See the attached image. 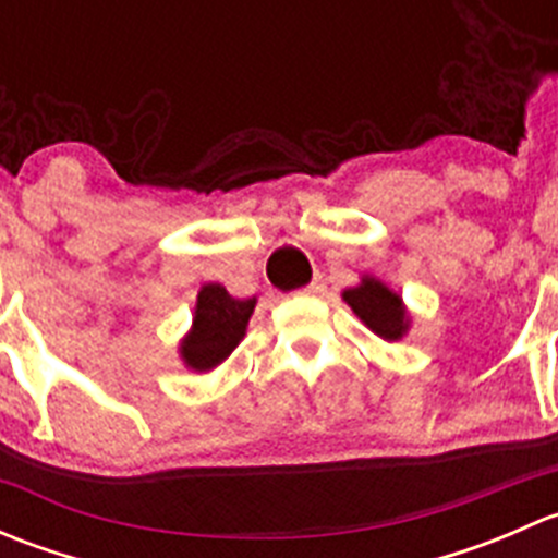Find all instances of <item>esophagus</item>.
<instances>
[{
    "label": "esophagus",
    "instance_id": "1",
    "mask_svg": "<svg viewBox=\"0 0 558 558\" xmlns=\"http://www.w3.org/2000/svg\"><path fill=\"white\" fill-rule=\"evenodd\" d=\"M326 291V286H324V280L320 278H315L311 286H305V289H302V294H307V296H320Z\"/></svg>",
    "mask_w": 558,
    "mask_h": 558
}]
</instances>
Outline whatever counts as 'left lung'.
I'll return each mask as SVG.
<instances>
[{
    "instance_id": "8db88e82",
    "label": "left lung",
    "mask_w": 558,
    "mask_h": 558,
    "mask_svg": "<svg viewBox=\"0 0 558 558\" xmlns=\"http://www.w3.org/2000/svg\"><path fill=\"white\" fill-rule=\"evenodd\" d=\"M342 300L351 305V311L364 320L367 329L384 340H402L410 329V315L404 311L402 296L393 294L386 283L364 275L362 283L342 291Z\"/></svg>"
}]
</instances>
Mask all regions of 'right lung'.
<instances>
[{"label": "right lung", "mask_w": 558, "mask_h": 558, "mask_svg": "<svg viewBox=\"0 0 558 558\" xmlns=\"http://www.w3.org/2000/svg\"><path fill=\"white\" fill-rule=\"evenodd\" d=\"M256 296L234 300L221 283L202 286L196 294L194 324L180 342V359L189 369L207 373L218 367L245 337Z\"/></svg>", "instance_id": "add662e5"}]
</instances>
